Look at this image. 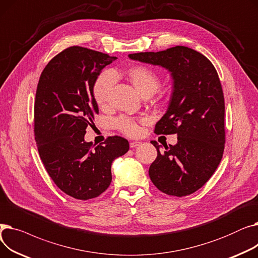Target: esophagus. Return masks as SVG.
Listing matches in <instances>:
<instances>
[{
	"instance_id": "esophagus-1",
	"label": "esophagus",
	"mask_w": 258,
	"mask_h": 258,
	"mask_svg": "<svg viewBox=\"0 0 258 258\" xmlns=\"http://www.w3.org/2000/svg\"><path fill=\"white\" fill-rule=\"evenodd\" d=\"M140 144H141V142H139V141H132V142L130 143V146H131V148H135V147L139 146Z\"/></svg>"
}]
</instances>
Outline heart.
<instances>
[{"label":"heart","mask_w":258,"mask_h":258,"mask_svg":"<svg viewBox=\"0 0 258 258\" xmlns=\"http://www.w3.org/2000/svg\"><path fill=\"white\" fill-rule=\"evenodd\" d=\"M127 76L134 87L139 92L141 96L153 95L160 86L159 75L150 68L144 66L134 67L127 71ZM116 73L112 70L101 72L93 85V96L96 103L103 107L110 99V95L114 84L116 83ZM116 127L126 136L136 137L140 134L138 122L128 116H120L115 120Z\"/></svg>","instance_id":"obj_1"}]
</instances>
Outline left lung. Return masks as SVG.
Wrapping results in <instances>:
<instances>
[{
	"mask_svg": "<svg viewBox=\"0 0 258 258\" xmlns=\"http://www.w3.org/2000/svg\"><path fill=\"white\" fill-rule=\"evenodd\" d=\"M134 60L163 67L172 77L167 111L156 124L158 135H178L175 145L165 144L150 166L154 185L168 196L196 192L211 178L225 147V100L211 61L200 52L175 46L159 52L128 54Z\"/></svg>",
	"mask_w": 258,
	"mask_h": 258,
	"instance_id": "left-lung-1",
	"label": "left lung"
}]
</instances>
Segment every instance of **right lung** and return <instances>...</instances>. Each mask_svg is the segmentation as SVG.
Wrapping results in <instances>:
<instances>
[{
  "instance_id": "1",
  "label": "right lung",
  "mask_w": 258,
  "mask_h": 258,
  "mask_svg": "<svg viewBox=\"0 0 258 258\" xmlns=\"http://www.w3.org/2000/svg\"><path fill=\"white\" fill-rule=\"evenodd\" d=\"M117 57L73 46L54 56L40 74L34 101V136L44 166L61 191L77 200L104 192L113 161L127 153L128 141L108 137L93 146L85 141L98 105L93 85Z\"/></svg>"
}]
</instances>
